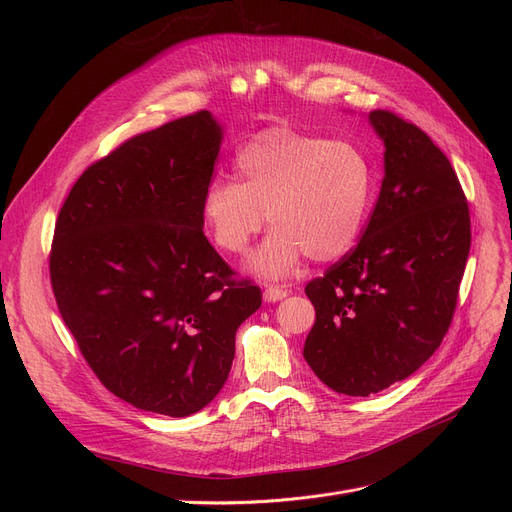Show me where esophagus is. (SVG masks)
I'll return each mask as SVG.
<instances>
[{
    "label": "esophagus",
    "instance_id": "1",
    "mask_svg": "<svg viewBox=\"0 0 512 512\" xmlns=\"http://www.w3.org/2000/svg\"><path fill=\"white\" fill-rule=\"evenodd\" d=\"M288 297V290L282 288V286H267L265 292H263V299L267 303H276V301H282Z\"/></svg>",
    "mask_w": 512,
    "mask_h": 512
}]
</instances>
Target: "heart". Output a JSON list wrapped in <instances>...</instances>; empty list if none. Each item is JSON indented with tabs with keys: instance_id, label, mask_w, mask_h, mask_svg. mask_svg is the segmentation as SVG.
Instances as JSON below:
<instances>
[{
	"instance_id": "1",
	"label": "heart",
	"mask_w": 512,
	"mask_h": 512,
	"mask_svg": "<svg viewBox=\"0 0 512 512\" xmlns=\"http://www.w3.org/2000/svg\"><path fill=\"white\" fill-rule=\"evenodd\" d=\"M234 166L238 182L207 184L201 220L215 247L240 253L267 213L274 228L247 259L253 274L282 278L305 255L328 263L357 245L375 195V172L359 145L270 126L240 145Z\"/></svg>"
}]
</instances>
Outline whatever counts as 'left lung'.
Listing matches in <instances>:
<instances>
[{
  "instance_id": "obj_1",
  "label": "left lung",
  "mask_w": 512,
  "mask_h": 512,
  "mask_svg": "<svg viewBox=\"0 0 512 512\" xmlns=\"http://www.w3.org/2000/svg\"><path fill=\"white\" fill-rule=\"evenodd\" d=\"M384 180L359 245L305 286L315 324L303 357L338 394L369 396L417 371L442 344L471 247L467 197L448 157L388 110Z\"/></svg>"
}]
</instances>
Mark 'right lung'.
Segmentation results:
<instances>
[{
    "instance_id": "right-lung-1",
    "label": "right lung",
    "mask_w": 512,
    "mask_h": 512,
    "mask_svg": "<svg viewBox=\"0 0 512 512\" xmlns=\"http://www.w3.org/2000/svg\"><path fill=\"white\" fill-rule=\"evenodd\" d=\"M222 126L205 110L124 141L68 193L49 278L99 382L132 407L188 417L228 380L261 290L203 234Z\"/></svg>"
}]
</instances>
